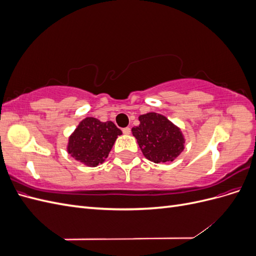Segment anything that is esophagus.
<instances>
[{
	"label": "esophagus",
	"mask_w": 256,
	"mask_h": 256,
	"mask_svg": "<svg viewBox=\"0 0 256 256\" xmlns=\"http://www.w3.org/2000/svg\"><path fill=\"white\" fill-rule=\"evenodd\" d=\"M130 132H131V129H130L129 127H126V128L122 129V134H124L128 136V134H130Z\"/></svg>",
	"instance_id": "1"
}]
</instances>
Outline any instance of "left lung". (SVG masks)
Masks as SVG:
<instances>
[{
  "label": "left lung",
  "instance_id": "obj_1",
  "mask_svg": "<svg viewBox=\"0 0 256 256\" xmlns=\"http://www.w3.org/2000/svg\"><path fill=\"white\" fill-rule=\"evenodd\" d=\"M140 125L131 129L146 159L154 164L174 161L184 150L180 128L164 115L150 112L138 116Z\"/></svg>",
  "mask_w": 256,
  "mask_h": 256
}]
</instances>
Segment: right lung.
Instances as JSON below:
<instances>
[{"mask_svg":"<svg viewBox=\"0 0 256 256\" xmlns=\"http://www.w3.org/2000/svg\"><path fill=\"white\" fill-rule=\"evenodd\" d=\"M122 134L111 120L100 122L95 118H85L69 136L66 150L74 160L94 168L104 162Z\"/></svg>","mask_w":256,"mask_h":256,"instance_id":"1","label":"right lung"}]
</instances>
